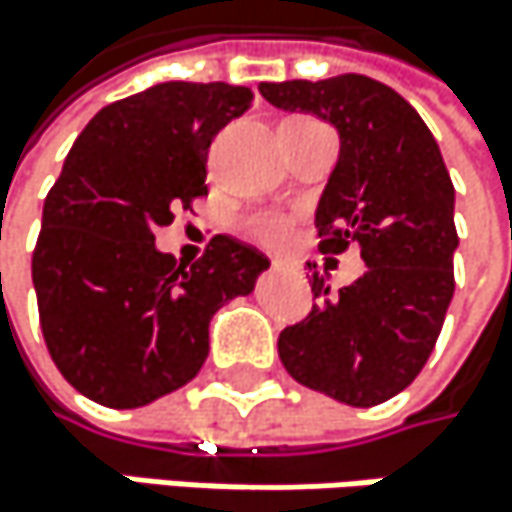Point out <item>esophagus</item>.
Instances as JSON below:
<instances>
[{
	"label": "esophagus",
	"instance_id": "34e87169",
	"mask_svg": "<svg viewBox=\"0 0 512 512\" xmlns=\"http://www.w3.org/2000/svg\"><path fill=\"white\" fill-rule=\"evenodd\" d=\"M273 267H288V261H273Z\"/></svg>",
	"mask_w": 512,
	"mask_h": 512
}]
</instances>
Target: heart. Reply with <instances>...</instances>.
I'll use <instances>...</instances> for the list:
<instances>
[{
	"label": "heart",
	"mask_w": 512,
	"mask_h": 512,
	"mask_svg": "<svg viewBox=\"0 0 512 512\" xmlns=\"http://www.w3.org/2000/svg\"><path fill=\"white\" fill-rule=\"evenodd\" d=\"M248 230L254 239H261L267 245H285L294 236V221L288 215H276V212H264V215H254L248 221Z\"/></svg>",
	"instance_id": "1"
}]
</instances>
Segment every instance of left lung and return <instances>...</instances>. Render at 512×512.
<instances>
[{"label": "left lung", "instance_id": "obj_1", "mask_svg": "<svg viewBox=\"0 0 512 512\" xmlns=\"http://www.w3.org/2000/svg\"><path fill=\"white\" fill-rule=\"evenodd\" d=\"M261 96L340 133L315 209L318 248H361L367 273L340 294L309 267L312 312L279 334L285 370L349 407H376L425 367L455 291V188L416 108L367 75L264 81ZM314 300V297H312Z\"/></svg>", "mask_w": 512, "mask_h": 512}]
</instances>
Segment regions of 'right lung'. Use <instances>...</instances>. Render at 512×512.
Wrapping results in <instances>:
<instances>
[{"mask_svg": "<svg viewBox=\"0 0 512 512\" xmlns=\"http://www.w3.org/2000/svg\"><path fill=\"white\" fill-rule=\"evenodd\" d=\"M254 93L224 81H166L93 115L48 191L32 285L48 352L66 382L112 410L188 385L209 355V321L254 291L270 261L212 236L185 267L154 230L206 197L212 139Z\"/></svg>", "mask_w": 512, "mask_h": 512, "instance_id": "obj_1", "label": "right lung"}]
</instances>
